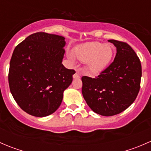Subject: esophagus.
Instances as JSON below:
<instances>
[{
	"label": "esophagus",
	"mask_w": 151,
	"mask_h": 151,
	"mask_svg": "<svg viewBox=\"0 0 151 151\" xmlns=\"http://www.w3.org/2000/svg\"><path fill=\"white\" fill-rule=\"evenodd\" d=\"M73 78L74 79H79V78H80V74H79V72H76L75 74H74V75H73Z\"/></svg>",
	"instance_id": "34e87169"
}]
</instances>
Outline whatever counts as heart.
I'll use <instances>...</instances> for the list:
<instances>
[{"label": "heart", "mask_w": 151, "mask_h": 151, "mask_svg": "<svg viewBox=\"0 0 151 151\" xmlns=\"http://www.w3.org/2000/svg\"><path fill=\"white\" fill-rule=\"evenodd\" d=\"M77 58L86 63L88 69L93 74H98L104 69L110 63L114 55V49L110 45L101 42H87L77 47L74 50ZM68 58L72 60L71 54H68Z\"/></svg>", "instance_id": "b5f03b06"}]
</instances>
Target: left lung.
I'll use <instances>...</instances> for the list:
<instances>
[{
    "mask_svg": "<svg viewBox=\"0 0 151 151\" xmlns=\"http://www.w3.org/2000/svg\"><path fill=\"white\" fill-rule=\"evenodd\" d=\"M116 47L114 61L96 78L82 77V93L89 107L103 116L127 109L140 88L142 66L133 49L125 42L108 40Z\"/></svg>",
    "mask_w": 151,
    "mask_h": 151,
    "instance_id": "8db88e82",
    "label": "left lung"
}]
</instances>
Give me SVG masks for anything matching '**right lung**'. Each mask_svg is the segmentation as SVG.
<instances>
[{
	"instance_id": "obj_1",
	"label": "right lung",
	"mask_w": 151,
	"mask_h": 151,
	"mask_svg": "<svg viewBox=\"0 0 151 151\" xmlns=\"http://www.w3.org/2000/svg\"><path fill=\"white\" fill-rule=\"evenodd\" d=\"M65 45L63 36L39 32L15 47L9 71L10 91L29 115L47 116L61 104L75 74L62 64Z\"/></svg>"
}]
</instances>
